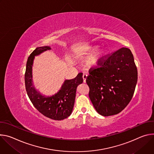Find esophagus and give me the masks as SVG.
Listing matches in <instances>:
<instances>
[{
	"label": "esophagus",
	"mask_w": 154,
	"mask_h": 154,
	"mask_svg": "<svg viewBox=\"0 0 154 154\" xmlns=\"http://www.w3.org/2000/svg\"><path fill=\"white\" fill-rule=\"evenodd\" d=\"M87 78H88V75L86 74H84L82 75V79H83V82H86Z\"/></svg>",
	"instance_id": "esophagus-1"
}]
</instances>
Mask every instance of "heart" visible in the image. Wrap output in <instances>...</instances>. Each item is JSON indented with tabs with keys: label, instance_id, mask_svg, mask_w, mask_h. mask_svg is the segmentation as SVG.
Returning a JSON list of instances; mask_svg holds the SVG:
<instances>
[{
	"label": "heart",
	"instance_id": "1",
	"mask_svg": "<svg viewBox=\"0 0 154 154\" xmlns=\"http://www.w3.org/2000/svg\"><path fill=\"white\" fill-rule=\"evenodd\" d=\"M97 46H85V47H81L75 49L74 51V54L76 56L78 57H82L87 54L88 53L91 51H94L97 50ZM108 51L106 49L102 50L101 52L93 53L86 57L84 59V63L86 66L88 67H94L97 66L103 58L108 54ZM68 60V58L67 59Z\"/></svg>",
	"mask_w": 154,
	"mask_h": 154
}]
</instances>
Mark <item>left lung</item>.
<instances>
[{
  "label": "left lung",
  "instance_id": "left-lung-1",
  "mask_svg": "<svg viewBox=\"0 0 154 154\" xmlns=\"http://www.w3.org/2000/svg\"><path fill=\"white\" fill-rule=\"evenodd\" d=\"M98 65L86 79L90 99L100 115L117 114L131 101L137 83L133 54L128 48H122L106 56Z\"/></svg>",
  "mask_w": 154,
  "mask_h": 154
}]
</instances>
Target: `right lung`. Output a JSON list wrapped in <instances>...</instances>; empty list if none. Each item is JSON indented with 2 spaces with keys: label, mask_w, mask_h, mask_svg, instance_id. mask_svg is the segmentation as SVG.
<instances>
[{
  "label": "right lung",
  "mask_w": 154,
  "mask_h": 154,
  "mask_svg": "<svg viewBox=\"0 0 154 154\" xmlns=\"http://www.w3.org/2000/svg\"><path fill=\"white\" fill-rule=\"evenodd\" d=\"M51 49L48 46L38 47L28 57L25 73L27 94L33 105L43 115L53 120L60 121L70 116L73 111L76 89L82 83V73L72 79L65 80L59 92L51 97L42 95L34 88L32 82V65L35 56Z\"/></svg>",
  "instance_id": "right-lung-1"
}]
</instances>
